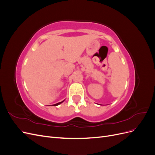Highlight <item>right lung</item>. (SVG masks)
<instances>
[{
	"label": "right lung",
	"instance_id": "right-lung-1",
	"mask_svg": "<svg viewBox=\"0 0 155 155\" xmlns=\"http://www.w3.org/2000/svg\"><path fill=\"white\" fill-rule=\"evenodd\" d=\"M64 100H63V101H62L61 102H59V103H58V104H54V105H54V106H57V105H59V104H62V103L64 101Z\"/></svg>",
	"mask_w": 155,
	"mask_h": 155
}]
</instances>
